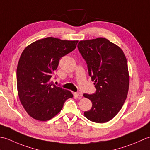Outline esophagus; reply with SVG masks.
Returning a JSON list of instances; mask_svg holds the SVG:
<instances>
[{
    "label": "esophagus",
    "mask_w": 150,
    "mask_h": 150,
    "mask_svg": "<svg viewBox=\"0 0 150 150\" xmlns=\"http://www.w3.org/2000/svg\"><path fill=\"white\" fill-rule=\"evenodd\" d=\"M75 95H77V97H79V98H81L82 97V93H81V92H76V93H74Z\"/></svg>",
    "instance_id": "obj_1"
}]
</instances>
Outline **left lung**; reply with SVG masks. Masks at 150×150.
Listing matches in <instances>:
<instances>
[{"label": "left lung", "mask_w": 150, "mask_h": 150, "mask_svg": "<svg viewBox=\"0 0 150 150\" xmlns=\"http://www.w3.org/2000/svg\"><path fill=\"white\" fill-rule=\"evenodd\" d=\"M77 47L97 90L94 94L83 95L92 103L84 116L94 122H108L119 113L128 95L129 75L126 56L120 47L103 37L81 40Z\"/></svg>", "instance_id": "1"}]
</instances>
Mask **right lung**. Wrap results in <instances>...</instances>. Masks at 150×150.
Wrapping results in <instances>:
<instances>
[{
  "label": "right lung",
  "instance_id": "right-lung-1",
  "mask_svg": "<svg viewBox=\"0 0 150 150\" xmlns=\"http://www.w3.org/2000/svg\"><path fill=\"white\" fill-rule=\"evenodd\" d=\"M78 40L46 37L35 41L22 52L17 68L18 95L33 119L46 121L57 115L73 95L51 80L60 59L74 50Z\"/></svg>",
  "mask_w": 150,
  "mask_h": 150
}]
</instances>
